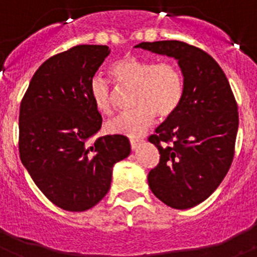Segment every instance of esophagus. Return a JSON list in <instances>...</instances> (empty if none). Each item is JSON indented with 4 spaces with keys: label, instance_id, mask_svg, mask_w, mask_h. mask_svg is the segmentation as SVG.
Masks as SVG:
<instances>
[{
    "label": "esophagus",
    "instance_id": "1",
    "mask_svg": "<svg viewBox=\"0 0 257 257\" xmlns=\"http://www.w3.org/2000/svg\"><path fill=\"white\" fill-rule=\"evenodd\" d=\"M142 143H143V140H140V139H131V140H130L131 149H133V151H135V149H138V148H139V145L142 144Z\"/></svg>",
    "mask_w": 257,
    "mask_h": 257
}]
</instances>
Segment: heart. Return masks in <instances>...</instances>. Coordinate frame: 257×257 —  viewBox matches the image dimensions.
I'll return each mask as SVG.
<instances>
[{"instance_id":"b5f03b06","label":"heart","mask_w":257,"mask_h":257,"mask_svg":"<svg viewBox=\"0 0 257 257\" xmlns=\"http://www.w3.org/2000/svg\"><path fill=\"white\" fill-rule=\"evenodd\" d=\"M110 74L117 83L135 90L133 96L135 109L110 119L105 124L108 133L138 138L152 126L156 114L167 118L180 105L184 95L183 74L171 61L156 63L127 56L115 61L110 67ZM88 92L97 112L112 113V86L104 77H92Z\"/></svg>"}]
</instances>
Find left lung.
<instances>
[{"instance_id":"1","label":"left lung","mask_w":257,"mask_h":257,"mask_svg":"<svg viewBox=\"0 0 257 257\" xmlns=\"http://www.w3.org/2000/svg\"><path fill=\"white\" fill-rule=\"evenodd\" d=\"M135 47L176 59L183 73L180 105L149 136L161 157L148 184L165 205L194 207L215 192L230 169L238 131L234 95L220 65L198 47L181 41Z\"/></svg>"}]
</instances>
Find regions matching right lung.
I'll list each match as a JSON object with an SVG mask.
<instances>
[{"mask_svg":"<svg viewBox=\"0 0 257 257\" xmlns=\"http://www.w3.org/2000/svg\"><path fill=\"white\" fill-rule=\"evenodd\" d=\"M109 54L103 45H78L51 56L36 70L20 104V160L38 189L65 211L99 203L110 188L113 166L131 153L126 136L91 140L101 115L88 86Z\"/></svg>","mask_w":257,"mask_h":257,"instance_id":"add662e5","label":"right lung"}]
</instances>
